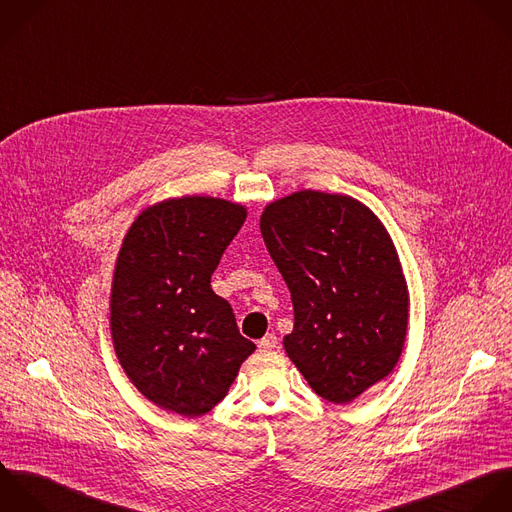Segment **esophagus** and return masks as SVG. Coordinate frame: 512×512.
Returning a JSON list of instances; mask_svg holds the SVG:
<instances>
[{
  "mask_svg": "<svg viewBox=\"0 0 512 512\" xmlns=\"http://www.w3.org/2000/svg\"><path fill=\"white\" fill-rule=\"evenodd\" d=\"M257 347H259V351H271V349L277 347V337H275L273 333H269V335H265V337L257 343Z\"/></svg>",
  "mask_w": 512,
  "mask_h": 512,
  "instance_id": "34e87169",
  "label": "esophagus"
}]
</instances>
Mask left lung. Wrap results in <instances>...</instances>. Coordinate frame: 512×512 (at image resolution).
<instances>
[{"label": "left lung", "instance_id": "1", "mask_svg": "<svg viewBox=\"0 0 512 512\" xmlns=\"http://www.w3.org/2000/svg\"><path fill=\"white\" fill-rule=\"evenodd\" d=\"M261 233L291 291L287 357L325 401H355L405 347L409 289L389 231L355 197L303 189L263 209Z\"/></svg>", "mask_w": 512, "mask_h": 512}]
</instances>
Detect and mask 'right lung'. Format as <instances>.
Listing matches in <instances>:
<instances>
[{"mask_svg": "<svg viewBox=\"0 0 512 512\" xmlns=\"http://www.w3.org/2000/svg\"><path fill=\"white\" fill-rule=\"evenodd\" d=\"M247 209L185 195L143 209L117 253L109 327L119 365L153 405L209 413L255 345L241 337L211 275L245 223Z\"/></svg>", "mask_w": 512, "mask_h": 512, "instance_id": "obj_1", "label": "right lung"}]
</instances>
